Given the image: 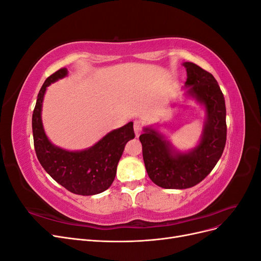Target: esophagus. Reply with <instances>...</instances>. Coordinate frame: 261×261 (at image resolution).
Segmentation results:
<instances>
[{"mask_svg":"<svg viewBox=\"0 0 261 261\" xmlns=\"http://www.w3.org/2000/svg\"><path fill=\"white\" fill-rule=\"evenodd\" d=\"M141 129H143V125H141V123L139 121H135V123H134V130H135L136 137H139Z\"/></svg>","mask_w":261,"mask_h":261,"instance_id":"1","label":"esophagus"}]
</instances>
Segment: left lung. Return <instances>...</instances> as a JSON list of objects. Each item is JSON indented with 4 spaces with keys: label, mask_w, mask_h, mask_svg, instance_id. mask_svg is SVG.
<instances>
[{
    "label": "left lung",
    "mask_w": 261,
    "mask_h": 261,
    "mask_svg": "<svg viewBox=\"0 0 261 261\" xmlns=\"http://www.w3.org/2000/svg\"><path fill=\"white\" fill-rule=\"evenodd\" d=\"M186 68L185 96L204 109L199 143L188 151H179L153 126L144 127L139 136L148 175L162 188L185 189L206 177L223 153L226 141V110L223 93L216 78L192 62Z\"/></svg>",
    "instance_id": "1"
}]
</instances>
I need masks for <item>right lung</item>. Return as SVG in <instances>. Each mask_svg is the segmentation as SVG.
<instances>
[{
    "label": "right lung",
    "instance_id": "1",
    "mask_svg": "<svg viewBox=\"0 0 261 261\" xmlns=\"http://www.w3.org/2000/svg\"><path fill=\"white\" fill-rule=\"evenodd\" d=\"M67 68H61L46 78L38 93L33 114V134L36 154L45 172L60 185L76 195H97L112 185L127 141L134 139L133 122L113 129L93 146L69 151L53 145L42 124V102L48 87L66 77Z\"/></svg>",
    "mask_w": 261,
    "mask_h": 261
}]
</instances>
